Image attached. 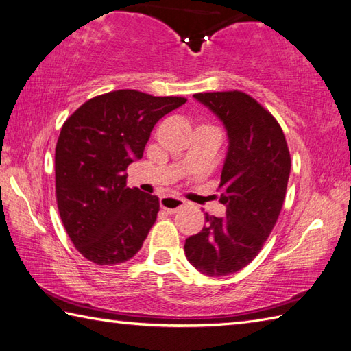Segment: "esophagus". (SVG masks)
<instances>
[{"mask_svg":"<svg viewBox=\"0 0 351 351\" xmlns=\"http://www.w3.org/2000/svg\"><path fill=\"white\" fill-rule=\"evenodd\" d=\"M184 206V199L178 197H163L160 198V207L169 215H173L177 210H180Z\"/></svg>","mask_w":351,"mask_h":351,"instance_id":"34e87169","label":"esophagus"}]
</instances>
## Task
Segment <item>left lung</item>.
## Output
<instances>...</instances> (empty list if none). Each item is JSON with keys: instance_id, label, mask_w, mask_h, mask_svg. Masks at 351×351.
Instances as JSON below:
<instances>
[{"instance_id": "obj_1", "label": "left lung", "mask_w": 351, "mask_h": 351, "mask_svg": "<svg viewBox=\"0 0 351 351\" xmlns=\"http://www.w3.org/2000/svg\"><path fill=\"white\" fill-rule=\"evenodd\" d=\"M195 99L223 121L228 149L219 202L226 217L206 213L203 230L184 242V254L199 273L233 274L259 254L280 215L291 156L276 118L241 90L204 92Z\"/></svg>"}]
</instances>
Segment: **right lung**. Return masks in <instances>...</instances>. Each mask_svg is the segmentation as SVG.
<instances>
[{
	"mask_svg": "<svg viewBox=\"0 0 351 351\" xmlns=\"http://www.w3.org/2000/svg\"><path fill=\"white\" fill-rule=\"evenodd\" d=\"M186 103L113 90L82 104L56 145L57 207L74 247L97 265H117L139 252L159 212V198L127 188V167L142 159L154 124Z\"/></svg>",
	"mask_w": 351,
	"mask_h": 351,
	"instance_id": "1",
	"label": "right lung"
}]
</instances>
